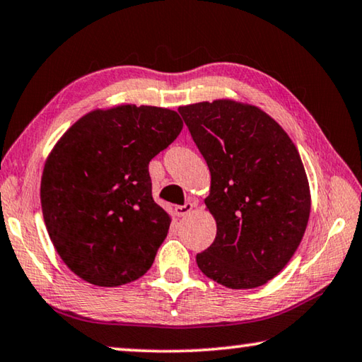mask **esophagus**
<instances>
[{
  "mask_svg": "<svg viewBox=\"0 0 362 362\" xmlns=\"http://www.w3.org/2000/svg\"><path fill=\"white\" fill-rule=\"evenodd\" d=\"M193 207H194V204L193 203H185L183 206H175V214L179 217H185V216H188L189 212L193 211Z\"/></svg>",
  "mask_w": 362,
  "mask_h": 362,
  "instance_id": "esophagus-1",
  "label": "esophagus"
}]
</instances>
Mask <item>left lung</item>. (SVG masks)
Segmentation results:
<instances>
[{
  "label": "left lung",
  "mask_w": 362,
  "mask_h": 362,
  "mask_svg": "<svg viewBox=\"0 0 362 362\" xmlns=\"http://www.w3.org/2000/svg\"><path fill=\"white\" fill-rule=\"evenodd\" d=\"M179 113L211 170L206 206L216 240L196 263L230 289H254L292 259L310 217V185L296 145L272 116L235 100Z\"/></svg>",
  "instance_id": "1"
}]
</instances>
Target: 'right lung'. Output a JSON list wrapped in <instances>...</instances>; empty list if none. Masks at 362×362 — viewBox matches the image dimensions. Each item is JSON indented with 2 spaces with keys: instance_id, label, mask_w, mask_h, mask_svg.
<instances>
[{
  "instance_id": "1",
  "label": "right lung",
  "mask_w": 362,
  "mask_h": 362,
  "mask_svg": "<svg viewBox=\"0 0 362 362\" xmlns=\"http://www.w3.org/2000/svg\"><path fill=\"white\" fill-rule=\"evenodd\" d=\"M182 127L173 110L119 105L84 115L54 146L41 177L42 217L79 278L115 287L148 272L170 225L151 196L148 164Z\"/></svg>"
}]
</instances>
